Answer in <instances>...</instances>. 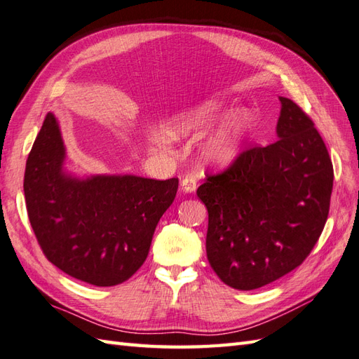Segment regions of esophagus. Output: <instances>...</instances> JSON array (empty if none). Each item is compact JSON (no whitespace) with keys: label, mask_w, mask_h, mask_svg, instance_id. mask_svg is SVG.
<instances>
[{"label":"esophagus","mask_w":359,"mask_h":359,"mask_svg":"<svg viewBox=\"0 0 359 359\" xmlns=\"http://www.w3.org/2000/svg\"><path fill=\"white\" fill-rule=\"evenodd\" d=\"M182 189L185 192H194L197 189V179L192 174H188L182 179Z\"/></svg>","instance_id":"34e87169"}]
</instances>
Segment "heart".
Listing matches in <instances>:
<instances>
[{"instance_id": "b5f03b06", "label": "heart", "mask_w": 359, "mask_h": 359, "mask_svg": "<svg viewBox=\"0 0 359 359\" xmlns=\"http://www.w3.org/2000/svg\"><path fill=\"white\" fill-rule=\"evenodd\" d=\"M219 104L217 101H206L198 106L189 107L182 112L174 114L165 127L171 140H194L214 123L219 114ZM247 116L244 114H235L210 135L203 144V158L215 167H227L236 161L241 153L244 133L247 128ZM153 151H168L170 142L165 136H154L151 142Z\"/></svg>"}]
</instances>
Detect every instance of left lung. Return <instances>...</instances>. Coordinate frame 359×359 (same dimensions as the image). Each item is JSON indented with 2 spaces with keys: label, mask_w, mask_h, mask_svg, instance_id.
I'll return each mask as SVG.
<instances>
[{
  "label": "left lung",
  "mask_w": 359,
  "mask_h": 359,
  "mask_svg": "<svg viewBox=\"0 0 359 359\" xmlns=\"http://www.w3.org/2000/svg\"><path fill=\"white\" fill-rule=\"evenodd\" d=\"M279 140L252 147L197 189L208 208L206 253L229 287L256 290L308 258L326 224L334 167L312 119L280 97Z\"/></svg>",
  "instance_id": "8db88e82"
}]
</instances>
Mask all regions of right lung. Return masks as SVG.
I'll use <instances>...</instances> for the list:
<instances>
[{"mask_svg": "<svg viewBox=\"0 0 359 359\" xmlns=\"http://www.w3.org/2000/svg\"><path fill=\"white\" fill-rule=\"evenodd\" d=\"M65 147L48 114L25 165L27 214L51 264L95 287H114L140 270L154 229L176 198L179 179L72 177Z\"/></svg>", "mask_w": 359, "mask_h": 359, "instance_id": "add662e5", "label": "right lung"}]
</instances>
